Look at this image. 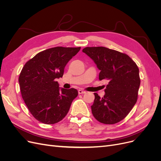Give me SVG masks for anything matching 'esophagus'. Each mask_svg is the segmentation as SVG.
I'll use <instances>...</instances> for the list:
<instances>
[{
  "instance_id": "34e87169",
  "label": "esophagus",
  "mask_w": 161,
  "mask_h": 161,
  "mask_svg": "<svg viewBox=\"0 0 161 161\" xmlns=\"http://www.w3.org/2000/svg\"><path fill=\"white\" fill-rule=\"evenodd\" d=\"M79 95H81V94H84V93H85L86 92V91H83V90H82V89H79Z\"/></svg>"
}]
</instances>
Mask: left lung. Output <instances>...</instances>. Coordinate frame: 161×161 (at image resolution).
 Listing matches in <instances>:
<instances>
[{
    "label": "left lung",
    "mask_w": 161,
    "mask_h": 161,
    "mask_svg": "<svg viewBox=\"0 0 161 161\" xmlns=\"http://www.w3.org/2000/svg\"><path fill=\"white\" fill-rule=\"evenodd\" d=\"M82 52L101 70L99 80H109L103 97L94 93L92 115L105 124L119 122L128 115L138 99L140 85L138 66L126 53L108 47H86Z\"/></svg>",
    "instance_id": "8db88e82"
}]
</instances>
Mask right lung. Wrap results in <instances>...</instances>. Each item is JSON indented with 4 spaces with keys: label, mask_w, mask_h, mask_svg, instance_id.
I'll use <instances>...</instances> for the list:
<instances>
[{
    "label": "right lung",
    "mask_w": 161,
    "mask_h": 161,
    "mask_svg": "<svg viewBox=\"0 0 161 161\" xmlns=\"http://www.w3.org/2000/svg\"><path fill=\"white\" fill-rule=\"evenodd\" d=\"M80 50L55 47L28 60L19 77L22 98L37 120L45 124L59 122L68 114L78 95L74 88L61 89L56 79L62 77L66 64Z\"/></svg>",
    "instance_id": "add662e5"
}]
</instances>
